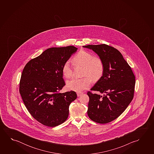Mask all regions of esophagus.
Instances as JSON below:
<instances>
[{
	"label": "esophagus",
	"mask_w": 154,
	"mask_h": 154,
	"mask_svg": "<svg viewBox=\"0 0 154 154\" xmlns=\"http://www.w3.org/2000/svg\"><path fill=\"white\" fill-rule=\"evenodd\" d=\"M82 94H83L82 92H77V95L78 97H80Z\"/></svg>",
	"instance_id": "obj_1"
}]
</instances>
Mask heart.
<instances>
[{"label":"heart","instance_id":"heart-1","mask_svg":"<svg viewBox=\"0 0 154 154\" xmlns=\"http://www.w3.org/2000/svg\"><path fill=\"white\" fill-rule=\"evenodd\" d=\"M73 61L76 64L84 67L83 75L87 77L81 79L72 78L67 81L66 87L70 90L80 92L88 88L91 85V80L89 77L93 81H97L101 78L103 75L104 71L103 62L99 57L93 56L89 52L85 51H79L74 56ZM62 73L66 78L70 77L72 70L68 61L63 64Z\"/></svg>","mask_w":154,"mask_h":154}]
</instances>
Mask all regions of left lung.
Returning a JSON list of instances; mask_svg holds the SVG:
<instances>
[{
  "mask_svg": "<svg viewBox=\"0 0 154 154\" xmlns=\"http://www.w3.org/2000/svg\"><path fill=\"white\" fill-rule=\"evenodd\" d=\"M83 47L95 52L104 66L103 76L91 89L103 94L88 92V115L96 122L107 124L120 116L131 103L135 77L131 66L116 48L105 44Z\"/></svg>",
  "mask_w": 154,
  "mask_h": 154,
  "instance_id": "1",
  "label": "left lung"
}]
</instances>
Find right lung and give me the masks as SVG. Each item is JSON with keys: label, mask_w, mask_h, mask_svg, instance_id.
Instances as JSON below:
<instances>
[{"label": "right lung", "mask_w": 154, "mask_h": 154, "mask_svg": "<svg viewBox=\"0 0 154 154\" xmlns=\"http://www.w3.org/2000/svg\"><path fill=\"white\" fill-rule=\"evenodd\" d=\"M77 49L72 45L48 48L23 68L19 92L28 112L43 125L54 127L63 123L70 104L77 98L74 91H60L66 84L63 64Z\"/></svg>", "instance_id": "1"}]
</instances>
